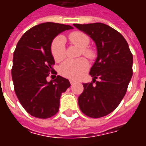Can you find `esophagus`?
<instances>
[{
    "label": "esophagus",
    "instance_id": "obj_1",
    "mask_svg": "<svg viewBox=\"0 0 146 146\" xmlns=\"http://www.w3.org/2000/svg\"><path fill=\"white\" fill-rule=\"evenodd\" d=\"M70 84H73L76 83V80H70Z\"/></svg>",
    "mask_w": 146,
    "mask_h": 146
}]
</instances>
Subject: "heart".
<instances>
[{"label": "heart", "instance_id": "b5f03b06", "mask_svg": "<svg viewBox=\"0 0 146 146\" xmlns=\"http://www.w3.org/2000/svg\"><path fill=\"white\" fill-rule=\"evenodd\" d=\"M70 43L81 48L80 54H84L88 58L94 57V51L87 48L90 44V38L86 33L80 31H74L68 35ZM51 54L56 62H60L66 58V52L65 48V41L62 36L54 39L51 46ZM88 69V62L85 58L67 59L59 67L60 73L67 78L78 79L85 73Z\"/></svg>", "mask_w": 146, "mask_h": 146}]
</instances>
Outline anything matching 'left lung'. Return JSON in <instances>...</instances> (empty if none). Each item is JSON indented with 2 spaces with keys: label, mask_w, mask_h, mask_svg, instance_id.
Returning <instances> with one entry per match:
<instances>
[{
  "label": "left lung",
  "mask_w": 146,
  "mask_h": 146,
  "mask_svg": "<svg viewBox=\"0 0 146 146\" xmlns=\"http://www.w3.org/2000/svg\"><path fill=\"white\" fill-rule=\"evenodd\" d=\"M73 26L92 37L98 51L89 73L93 80L83 84L79 107L89 117H102L112 113L125 95L133 74V55L124 37L108 25L96 23Z\"/></svg>",
  "instance_id": "left-lung-1"
}]
</instances>
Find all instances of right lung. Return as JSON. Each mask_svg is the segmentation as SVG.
I'll list each match as a JSON object with an SVG mask.
<instances>
[{"label":"right lung","mask_w":146,"mask_h":146,"mask_svg":"<svg viewBox=\"0 0 146 146\" xmlns=\"http://www.w3.org/2000/svg\"><path fill=\"white\" fill-rule=\"evenodd\" d=\"M70 29L69 25L44 23L32 27L18 42L11 69L15 92L23 107L34 117L47 119L55 115L62 93L70 88V81L62 76L50 82L47 77L54 70L51 42Z\"/></svg>","instance_id":"add662e5"}]
</instances>
